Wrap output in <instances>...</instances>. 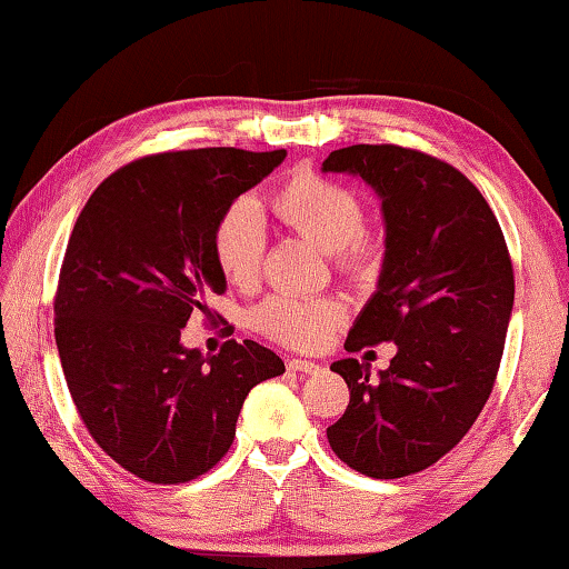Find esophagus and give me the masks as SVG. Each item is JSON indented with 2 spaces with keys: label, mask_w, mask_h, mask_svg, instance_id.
<instances>
[{
  "label": "esophagus",
  "mask_w": 569,
  "mask_h": 569,
  "mask_svg": "<svg viewBox=\"0 0 569 569\" xmlns=\"http://www.w3.org/2000/svg\"><path fill=\"white\" fill-rule=\"evenodd\" d=\"M288 370H296V373H308V376H316V373H320V368L318 363H313V360H301V358H291L288 360Z\"/></svg>",
  "instance_id": "34e87169"
}]
</instances>
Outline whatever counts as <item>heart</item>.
Wrapping results in <instances>:
<instances>
[{
  "label": "heart",
  "mask_w": 569,
  "mask_h": 569,
  "mask_svg": "<svg viewBox=\"0 0 569 569\" xmlns=\"http://www.w3.org/2000/svg\"><path fill=\"white\" fill-rule=\"evenodd\" d=\"M273 213L288 229L301 233L320 251L333 256L340 271L366 278L383 261V243L363 226L360 196L333 179L298 169L268 196ZM213 261L223 278L249 288L261 276L266 229L261 213L246 199L226 206L211 231ZM256 333L288 348H318L343 320V308L330 298H301L276 293L258 303L251 316Z\"/></svg>",
  "instance_id": "heart-1"
}]
</instances>
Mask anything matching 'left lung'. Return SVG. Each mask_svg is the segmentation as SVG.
I'll list each match as a JSON object with an SVG mask.
<instances>
[{"label":"left lung","instance_id":"obj_1","mask_svg":"<svg viewBox=\"0 0 569 569\" xmlns=\"http://www.w3.org/2000/svg\"><path fill=\"white\" fill-rule=\"evenodd\" d=\"M323 171L353 173L380 196L386 258L348 353L396 343L378 378L336 360L350 402L326 430L348 468L392 480L438 462L488 402L508 333L515 276L488 201L450 163L396 143L330 151Z\"/></svg>","mask_w":569,"mask_h":569}]
</instances>
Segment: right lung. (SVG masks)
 <instances>
[{
	"label": "right lung",
	"instance_id": "1",
	"mask_svg": "<svg viewBox=\"0 0 569 569\" xmlns=\"http://www.w3.org/2000/svg\"><path fill=\"white\" fill-rule=\"evenodd\" d=\"M286 149L153 153L97 186L69 236L54 338L71 400L123 470L189 482L229 452L246 396L286 366L253 340L221 353L181 346L191 313L226 291L213 223L263 181Z\"/></svg>",
	"mask_w": 569,
	"mask_h": 569
}]
</instances>
